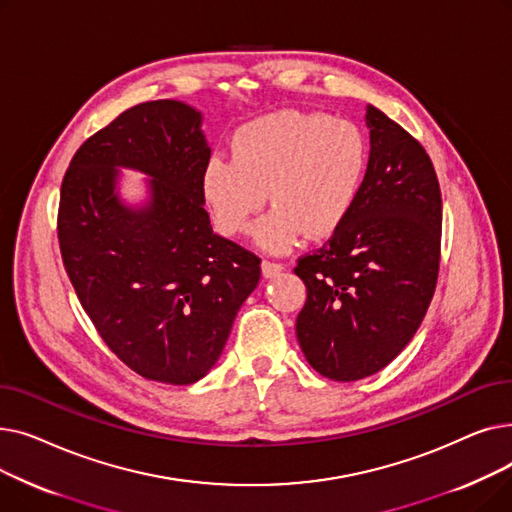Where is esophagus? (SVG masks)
<instances>
[{
    "mask_svg": "<svg viewBox=\"0 0 512 512\" xmlns=\"http://www.w3.org/2000/svg\"><path fill=\"white\" fill-rule=\"evenodd\" d=\"M282 270H284V265L278 261H263V265H261V272L265 278H276L278 274H282Z\"/></svg>",
    "mask_w": 512,
    "mask_h": 512,
    "instance_id": "34e87169",
    "label": "esophagus"
}]
</instances>
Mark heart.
<instances>
[{
	"instance_id": "b5f03b06",
	"label": "heart",
	"mask_w": 512,
	"mask_h": 512,
	"mask_svg": "<svg viewBox=\"0 0 512 512\" xmlns=\"http://www.w3.org/2000/svg\"><path fill=\"white\" fill-rule=\"evenodd\" d=\"M232 159L213 157L203 197L226 236L245 232L270 191L276 205L255 228L270 251H286L307 232L332 236L353 213L369 172L363 130L319 112L286 110L240 126Z\"/></svg>"
}]
</instances>
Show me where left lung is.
<instances>
[{
  "label": "left lung",
  "mask_w": 512,
  "mask_h": 512,
  "mask_svg": "<svg viewBox=\"0 0 512 512\" xmlns=\"http://www.w3.org/2000/svg\"><path fill=\"white\" fill-rule=\"evenodd\" d=\"M363 193L324 247L297 259L307 301L297 338L324 378L355 382L405 348L436 292L442 245L440 182L423 145L369 105Z\"/></svg>",
  "instance_id": "8db88e82"
}]
</instances>
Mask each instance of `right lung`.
Segmentation results:
<instances>
[{
    "label": "right lung",
    "instance_id": "add662e5",
    "mask_svg": "<svg viewBox=\"0 0 512 512\" xmlns=\"http://www.w3.org/2000/svg\"><path fill=\"white\" fill-rule=\"evenodd\" d=\"M201 114L145 101L97 130L62 180L58 240L76 297L110 351L145 380L193 384L220 359L261 259L213 234L203 203L211 149ZM154 176L152 205L126 210L115 166Z\"/></svg>",
    "mask_w": 512,
    "mask_h": 512
}]
</instances>
